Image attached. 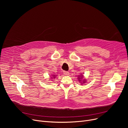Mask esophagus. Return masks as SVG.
Here are the masks:
<instances>
[{
  "label": "esophagus",
  "instance_id": "34e87169",
  "mask_svg": "<svg viewBox=\"0 0 128 128\" xmlns=\"http://www.w3.org/2000/svg\"><path fill=\"white\" fill-rule=\"evenodd\" d=\"M64 72V74L65 75L68 76V75H69V72H68L64 71V72Z\"/></svg>",
  "mask_w": 128,
  "mask_h": 128
}]
</instances>
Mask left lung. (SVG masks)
<instances>
[{"mask_svg":"<svg viewBox=\"0 0 128 128\" xmlns=\"http://www.w3.org/2000/svg\"><path fill=\"white\" fill-rule=\"evenodd\" d=\"M80 76L81 77V78H80ZM78 77H78V78H78V79H79V82H81V80H80V79H82V77H83V75H81V76H78ZM83 81H84V82H84H84H85V81H84V80H83Z\"/></svg>","mask_w":128,"mask_h":128,"instance_id":"obj_1","label":"left lung"}]
</instances>
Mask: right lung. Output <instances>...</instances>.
Instances as JSON below:
<instances>
[{"label":"right lung","mask_w":128,"mask_h":128,"mask_svg":"<svg viewBox=\"0 0 128 128\" xmlns=\"http://www.w3.org/2000/svg\"><path fill=\"white\" fill-rule=\"evenodd\" d=\"M55 76H56L55 75H53V76H52V77H54V78H54V77H55Z\"/></svg>","instance_id":"right-lung-1"}]
</instances>
